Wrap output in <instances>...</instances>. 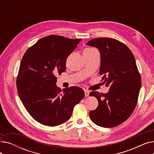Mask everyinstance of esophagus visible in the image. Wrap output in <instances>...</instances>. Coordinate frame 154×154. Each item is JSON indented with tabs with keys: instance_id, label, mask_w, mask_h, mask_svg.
<instances>
[{
	"instance_id": "1",
	"label": "esophagus",
	"mask_w": 154,
	"mask_h": 154,
	"mask_svg": "<svg viewBox=\"0 0 154 154\" xmlns=\"http://www.w3.org/2000/svg\"><path fill=\"white\" fill-rule=\"evenodd\" d=\"M89 93H90L89 91L85 90V97H88V95H89Z\"/></svg>"
}]
</instances>
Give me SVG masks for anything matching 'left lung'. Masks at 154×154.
<instances>
[{
    "mask_svg": "<svg viewBox=\"0 0 154 154\" xmlns=\"http://www.w3.org/2000/svg\"><path fill=\"white\" fill-rule=\"evenodd\" d=\"M87 45L95 47L100 53L99 74L106 85V94L92 91L99 102L95 110L90 111L92 122L100 127L117 126L131 116L138 101L141 76L135 57L129 48L119 40L99 37L89 40Z\"/></svg>",
    "mask_w": 154,
    "mask_h": 154,
    "instance_id": "obj_1",
    "label": "left lung"
}]
</instances>
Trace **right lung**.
<instances>
[{"instance_id": "right-lung-1", "label": "right lung", "mask_w": 154, "mask_h": 154, "mask_svg": "<svg viewBox=\"0 0 154 154\" xmlns=\"http://www.w3.org/2000/svg\"><path fill=\"white\" fill-rule=\"evenodd\" d=\"M81 40L46 36L23 56L16 81L18 94L29 114L42 125L54 127L66 122L84 97V90L79 87L62 91L56 85V76L66 71L68 56Z\"/></svg>"}]
</instances>
